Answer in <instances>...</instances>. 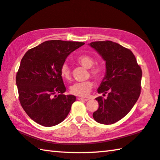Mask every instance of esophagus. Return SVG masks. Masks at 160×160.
Instances as JSON below:
<instances>
[{
  "instance_id": "1",
  "label": "esophagus",
  "mask_w": 160,
  "mask_h": 160,
  "mask_svg": "<svg viewBox=\"0 0 160 160\" xmlns=\"http://www.w3.org/2000/svg\"><path fill=\"white\" fill-rule=\"evenodd\" d=\"M78 99L80 100V101H88V99H84V98H81V97H78Z\"/></svg>"
}]
</instances>
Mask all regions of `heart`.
I'll use <instances>...</instances> for the list:
<instances>
[{"label": "heart", "instance_id": "1", "mask_svg": "<svg viewBox=\"0 0 160 160\" xmlns=\"http://www.w3.org/2000/svg\"><path fill=\"white\" fill-rule=\"evenodd\" d=\"M78 63L86 68H91L94 66V60L89 55H81L77 58ZM61 75L65 80H70L71 78L70 69L68 64L64 63L61 68ZM90 73L95 78H99L102 75V69L100 67H94L90 69ZM93 88V82L91 80H88L82 82H75L70 87V91L72 94L80 97H87L90 94L92 88Z\"/></svg>", "mask_w": 160, "mask_h": 160}]
</instances>
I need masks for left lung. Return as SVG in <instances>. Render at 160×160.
Returning <instances> with one entry per match:
<instances>
[{"label": "left lung", "instance_id": "8db88e82", "mask_svg": "<svg viewBox=\"0 0 160 160\" xmlns=\"http://www.w3.org/2000/svg\"><path fill=\"white\" fill-rule=\"evenodd\" d=\"M106 62V72L97 92L99 108L93 118L102 124H112L128 114L140 94L142 70L131 50L112 41L89 44Z\"/></svg>", "mask_w": 160, "mask_h": 160}]
</instances>
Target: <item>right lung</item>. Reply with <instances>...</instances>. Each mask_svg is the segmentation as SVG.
Masks as SVG:
<instances>
[{
    "mask_svg": "<svg viewBox=\"0 0 160 160\" xmlns=\"http://www.w3.org/2000/svg\"><path fill=\"white\" fill-rule=\"evenodd\" d=\"M84 44L46 41L27 51L22 58L16 75L19 98L27 114L36 123L51 127L67 117L76 97L63 94L66 88L61 68L70 53Z\"/></svg>",
    "mask_w": 160,
    "mask_h": 160,
    "instance_id": "add662e5",
    "label": "right lung"
}]
</instances>
